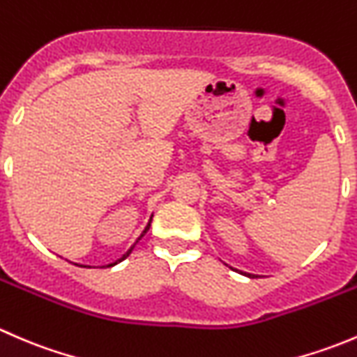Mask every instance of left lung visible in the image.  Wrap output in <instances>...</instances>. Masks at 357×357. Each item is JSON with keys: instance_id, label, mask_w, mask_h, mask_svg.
I'll return each mask as SVG.
<instances>
[{"instance_id": "1", "label": "left lung", "mask_w": 357, "mask_h": 357, "mask_svg": "<svg viewBox=\"0 0 357 357\" xmlns=\"http://www.w3.org/2000/svg\"><path fill=\"white\" fill-rule=\"evenodd\" d=\"M228 266V264H226ZM229 268H231V266H229ZM233 271H236V273H242V275H245V276H248V278H257L259 275H252V273H245V271H240V269H235V268H231Z\"/></svg>"}]
</instances>
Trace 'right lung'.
<instances>
[{
  "mask_svg": "<svg viewBox=\"0 0 357 357\" xmlns=\"http://www.w3.org/2000/svg\"><path fill=\"white\" fill-rule=\"evenodd\" d=\"M152 218H153V214H152V215H150V219H149V225H146V226H145V229H143V231H142V235H139V236H138V238H136V242H135V243H132V245H131V247H129V248H128V250H126V252H124V254H122V255H121V257H119V259H115V261H114V262H110V264H105V266H100V268H112V266L119 264V262H122V261H124V259H126V257H129V254H131V252H132V248H135V247H136V243H138V242H139V240H142V238H143V236H145V235H146V231H149V229H150V225H152ZM75 266H81V264H75ZM84 268H91V266H84Z\"/></svg>",
  "mask_w": 357,
  "mask_h": 357,
  "instance_id": "right-lung-1",
  "label": "right lung"
}]
</instances>
